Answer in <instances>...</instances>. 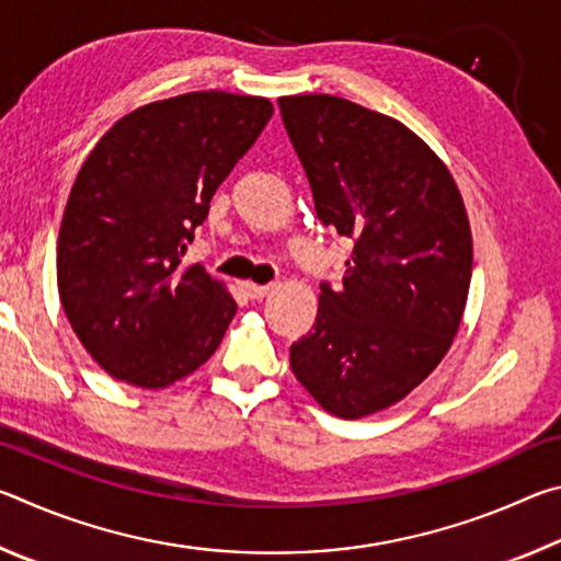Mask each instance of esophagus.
I'll list each match as a JSON object with an SVG mask.
<instances>
[{
    "instance_id": "34e87169",
    "label": "esophagus",
    "mask_w": 561,
    "mask_h": 561,
    "mask_svg": "<svg viewBox=\"0 0 561 561\" xmlns=\"http://www.w3.org/2000/svg\"><path fill=\"white\" fill-rule=\"evenodd\" d=\"M244 291L250 294L252 299H262V297H267V294L272 291V284H254V282H244Z\"/></svg>"
}]
</instances>
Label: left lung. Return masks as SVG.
I'll return each instance as SVG.
<instances>
[{"label": "left lung", "mask_w": 561, "mask_h": 561, "mask_svg": "<svg viewBox=\"0 0 561 561\" xmlns=\"http://www.w3.org/2000/svg\"><path fill=\"white\" fill-rule=\"evenodd\" d=\"M279 108L317 217L354 240L289 364L324 411L356 421L403 401L453 346L470 220L448 165L401 121L327 93L282 96Z\"/></svg>", "instance_id": "left-lung-1"}]
</instances>
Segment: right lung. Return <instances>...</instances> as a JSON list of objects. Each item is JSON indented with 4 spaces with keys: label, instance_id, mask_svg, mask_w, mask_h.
<instances>
[{
    "label": "right lung",
    "instance_id": "add662e5",
    "mask_svg": "<svg viewBox=\"0 0 561 561\" xmlns=\"http://www.w3.org/2000/svg\"><path fill=\"white\" fill-rule=\"evenodd\" d=\"M272 113L262 96L183 93L113 123L81 165L56 244V284L73 334L116 381L158 391L220 346L237 304L183 254Z\"/></svg>",
    "mask_w": 561,
    "mask_h": 561
}]
</instances>
